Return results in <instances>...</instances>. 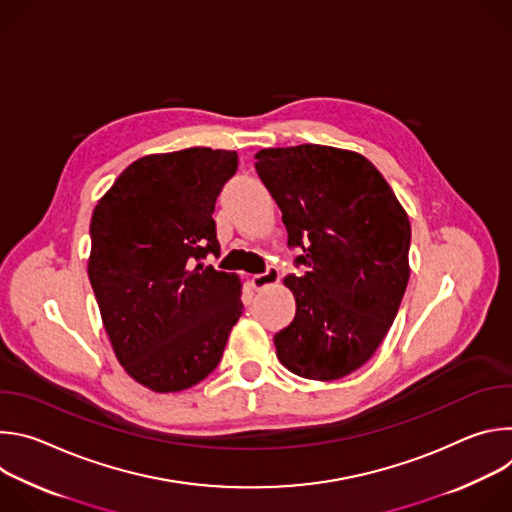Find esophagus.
I'll return each mask as SVG.
<instances>
[{"instance_id":"obj_1","label":"esophagus","mask_w":512,"mask_h":512,"mask_svg":"<svg viewBox=\"0 0 512 512\" xmlns=\"http://www.w3.org/2000/svg\"><path fill=\"white\" fill-rule=\"evenodd\" d=\"M251 281H253V287H255L257 291L269 289L271 285H275V283L279 281V271H277L275 267H267V271L253 275V277H251Z\"/></svg>"}]
</instances>
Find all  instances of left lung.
Wrapping results in <instances>:
<instances>
[{
	"instance_id": "8db88e82",
	"label": "left lung",
	"mask_w": 512,
	"mask_h": 512,
	"mask_svg": "<svg viewBox=\"0 0 512 512\" xmlns=\"http://www.w3.org/2000/svg\"><path fill=\"white\" fill-rule=\"evenodd\" d=\"M275 198L289 247H302L287 275L296 318L273 338L279 362L298 377L336 381L367 362L387 336L409 281V216L364 156L304 143L255 154Z\"/></svg>"
}]
</instances>
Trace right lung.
<instances>
[{
    "label": "right lung",
    "mask_w": 512,
    "mask_h": 512,
    "mask_svg": "<svg viewBox=\"0 0 512 512\" xmlns=\"http://www.w3.org/2000/svg\"><path fill=\"white\" fill-rule=\"evenodd\" d=\"M237 152L188 148L129 164L91 218L89 279L125 373L178 393L221 362L243 314L241 279L204 265L218 253L214 202Z\"/></svg>",
    "instance_id": "obj_1"
}]
</instances>
